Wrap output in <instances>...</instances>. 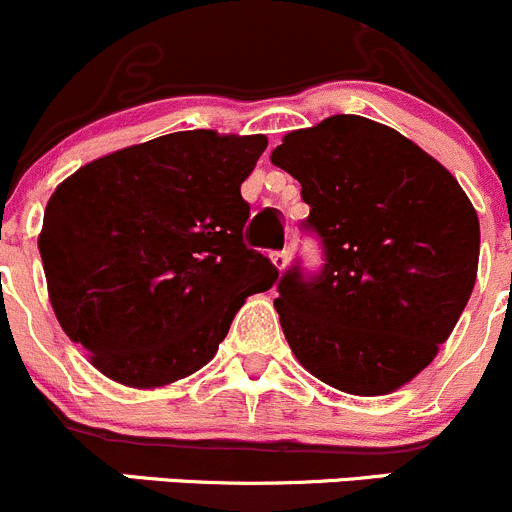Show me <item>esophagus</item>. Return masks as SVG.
Wrapping results in <instances>:
<instances>
[{"label":"esophagus","instance_id":"obj_1","mask_svg":"<svg viewBox=\"0 0 512 512\" xmlns=\"http://www.w3.org/2000/svg\"><path fill=\"white\" fill-rule=\"evenodd\" d=\"M272 265L277 267V270H285V267L289 265V252L287 250H277L272 252Z\"/></svg>","mask_w":512,"mask_h":512}]
</instances>
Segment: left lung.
Here are the masks:
<instances>
[{
    "instance_id": "left-lung-1",
    "label": "left lung",
    "mask_w": 512,
    "mask_h": 512,
    "mask_svg": "<svg viewBox=\"0 0 512 512\" xmlns=\"http://www.w3.org/2000/svg\"><path fill=\"white\" fill-rule=\"evenodd\" d=\"M272 163L302 185L304 230L324 265L280 277L275 309L299 364L354 396L391 394L421 374L466 309L480 225L458 180L364 116L292 131Z\"/></svg>"
}]
</instances>
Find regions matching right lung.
Returning a JSON list of instances; mask_svg holds the SVG:
<instances>
[{"instance_id":"right-lung-1","label":"right lung","mask_w":512,"mask_h":512,"mask_svg":"<svg viewBox=\"0 0 512 512\" xmlns=\"http://www.w3.org/2000/svg\"><path fill=\"white\" fill-rule=\"evenodd\" d=\"M265 136L178 131L76 170L49 198L39 252L61 329L108 379L156 389L208 364L232 317L275 285L242 240L240 185Z\"/></svg>"}]
</instances>
